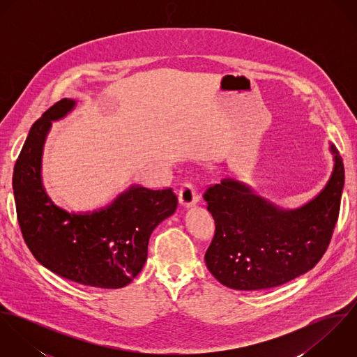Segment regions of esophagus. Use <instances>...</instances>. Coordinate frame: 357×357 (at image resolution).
I'll return each mask as SVG.
<instances>
[{"label": "esophagus", "instance_id": "esophagus-1", "mask_svg": "<svg viewBox=\"0 0 357 357\" xmlns=\"http://www.w3.org/2000/svg\"><path fill=\"white\" fill-rule=\"evenodd\" d=\"M178 201L184 207H190L198 202V194L197 190L190 183H184L180 192H178Z\"/></svg>", "mask_w": 357, "mask_h": 357}]
</instances>
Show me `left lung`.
Listing matches in <instances>:
<instances>
[{"label": "left lung", "instance_id": "1", "mask_svg": "<svg viewBox=\"0 0 357 357\" xmlns=\"http://www.w3.org/2000/svg\"><path fill=\"white\" fill-rule=\"evenodd\" d=\"M334 166L324 188L309 202L282 208L235 178H222L204 192L215 221L204 255L210 273L234 290L284 284L323 257L338 220L345 181L342 158L330 144Z\"/></svg>", "mask_w": 357, "mask_h": 357}]
</instances>
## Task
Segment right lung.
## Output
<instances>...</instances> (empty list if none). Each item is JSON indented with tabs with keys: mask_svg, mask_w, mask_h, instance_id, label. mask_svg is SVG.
Instances as JSON below:
<instances>
[{
	"mask_svg": "<svg viewBox=\"0 0 357 357\" xmlns=\"http://www.w3.org/2000/svg\"><path fill=\"white\" fill-rule=\"evenodd\" d=\"M77 105L63 99L31 126L13 169L17 221L36 259L53 273L84 286L121 289L143 269L153 229L177 208L167 190L130 185L105 207L70 213L43 184V153L53 121Z\"/></svg>",
	"mask_w": 357,
	"mask_h": 357,
	"instance_id": "obj_1",
	"label": "right lung"
}]
</instances>
